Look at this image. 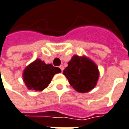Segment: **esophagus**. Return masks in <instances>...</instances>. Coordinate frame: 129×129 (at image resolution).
Instances as JSON below:
<instances>
[{"mask_svg":"<svg viewBox=\"0 0 129 129\" xmlns=\"http://www.w3.org/2000/svg\"><path fill=\"white\" fill-rule=\"evenodd\" d=\"M60 69H61V71L63 72V69H64L63 66V65H60Z\"/></svg>","mask_w":129,"mask_h":129,"instance_id":"1","label":"esophagus"}]
</instances>
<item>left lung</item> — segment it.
<instances>
[{
	"label": "left lung",
	"mask_w": 129,
	"mask_h": 129,
	"mask_svg": "<svg viewBox=\"0 0 129 129\" xmlns=\"http://www.w3.org/2000/svg\"><path fill=\"white\" fill-rule=\"evenodd\" d=\"M72 87L80 93H87L93 89L99 77L98 67L85 56L74 55L63 73Z\"/></svg>",
	"instance_id": "1"
}]
</instances>
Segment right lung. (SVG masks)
Returning a JSON list of instances; mask_svg holds the SVG:
<instances>
[{
    "instance_id": "add662e5",
    "label": "right lung",
    "mask_w": 129,
    "mask_h": 129,
    "mask_svg": "<svg viewBox=\"0 0 129 129\" xmlns=\"http://www.w3.org/2000/svg\"><path fill=\"white\" fill-rule=\"evenodd\" d=\"M60 72L61 70L59 68L36 59L23 71V81L29 90L41 91L48 86L53 76Z\"/></svg>"
}]
</instances>
